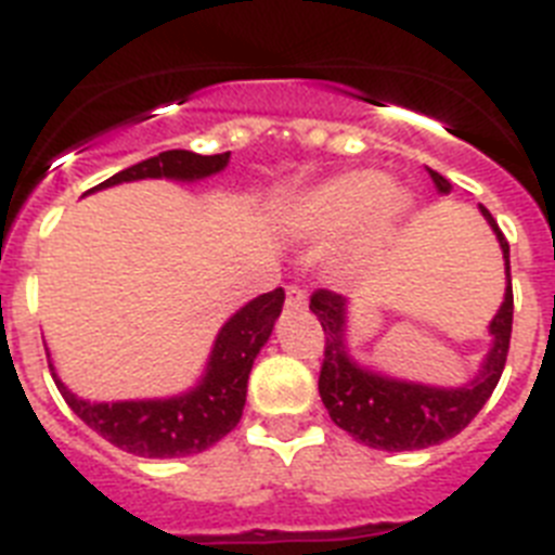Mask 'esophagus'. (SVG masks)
Here are the masks:
<instances>
[{"label": "esophagus", "instance_id": "1", "mask_svg": "<svg viewBox=\"0 0 555 555\" xmlns=\"http://www.w3.org/2000/svg\"><path fill=\"white\" fill-rule=\"evenodd\" d=\"M301 307H307V291L291 284L287 287V310H301Z\"/></svg>", "mask_w": 555, "mask_h": 555}]
</instances>
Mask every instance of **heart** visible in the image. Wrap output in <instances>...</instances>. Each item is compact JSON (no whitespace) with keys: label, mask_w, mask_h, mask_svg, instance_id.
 Segmentation results:
<instances>
[{"label":"heart","mask_w":555,"mask_h":555,"mask_svg":"<svg viewBox=\"0 0 555 555\" xmlns=\"http://www.w3.org/2000/svg\"><path fill=\"white\" fill-rule=\"evenodd\" d=\"M404 211V195L397 186L383 184L379 172L351 170L326 178L298 195L287 211V229L307 240L346 234L337 250V268L354 271L391 243Z\"/></svg>","instance_id":"obj_1"}]
</instances>
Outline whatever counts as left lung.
I'll return each mask as SVG.
<instances>
[{
    "label": "left lung",
    "instance_id": "8db88e82",
    "mask_svg": "<svg viewBox=\"0 0 555 555\" xmlns=\"http://www.w3.org/2000/svg\"><path fill=\"white\" fill-rule=\"evenodd\" d=\"M430 178L438 192H450V181L444 176L430 170ZM480 211L503 248L505 301L500 305L498 315L491 318V349L483 365L475 379L461 388L404 383V379L383 377L377 371L358 365L346 349V307L349 301L332 291L312 293L310 310L318 315L326 335L318 393H321V402L330 411L332 422L360 444L388 452L424 450V447L441 444L464 430L466 424L478 416L491 391L498 388L505 358H508L514 291H511L508 240L503 237V231H500L498 220L489 215V209L480 206Z\"/></svg>",
    "mask_w": 555,
    "mask_h": 555
}]
</instances>
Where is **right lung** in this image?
<instances>
[{
	"mask_svg": "<svg viewBox=\"0 0 555 555\" xmlns=\"http://www.w3.org/2000/svg\"><path fill=\"white\" fill-rule=\"evenodd\" d=\"M231 153L197 156L192 151H164L153 158L133 164L128 170L111 176L94 190L142 181V178H172V181H201L220 172ZM89 190V192H94ZM284 305V291L276 287L262 293L237 310L218 332L211 346L206 374L192 391L170 399H137V402H86L75 397L52 369L57 391L72 411L100 433L105 441L125 452L142 457H184L197 455L218 444L237 427L245 408L250 365L259 349L268 344L273 324Z\"/></svg>",
	"mask_w": 555,
	"mask_h": 555,
	"instance_id": "right-lung-1",
	"label": "right lung"
}]
</instances>
